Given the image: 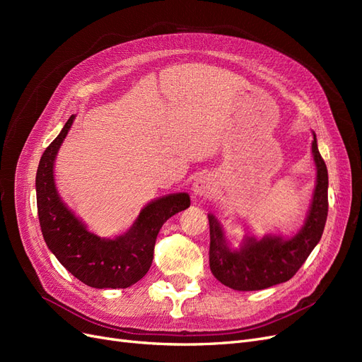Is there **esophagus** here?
Returning <instances> with one entry per match:
<instances>
[{"label":"esophagus","instance_id":"esophagus-1","mask_svg":"<svg viewBox=\"0 0 362 362\" xmlns=\"http://www.w3.org/2000/svg\"><path fill=\"white\" fill-rule=\"evenodd\" d=\"M192 192L194 196H198V198H208V196L214 193V182L210 177H206V175H201V177L194 180L192 185Z\"/></svg>","mask_w":362,"mask_h":362}]
</instances>
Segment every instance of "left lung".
<instances>
[{
	"instance_id": "8db88e82",
	"label": "left lung",
	"mask_w": 362,
	"mask_h": 362,
	"mask_svg": "<svg viewBox=\"0 0 362 362\" xmlns=\"http://www.w3.org/2000/svg\"><path fill=\"white\" fill-rule=\"evenodd\" d=\"M315 185L305 223L298 233L284 237L266 234L257 238L246 234L238 247L226 240L225 229L216 216L210 222V269L223 286L237 291H255L291 279L313 249L320 242L327 217V169L313 133Z\"/></svg>"
}]
</instances>
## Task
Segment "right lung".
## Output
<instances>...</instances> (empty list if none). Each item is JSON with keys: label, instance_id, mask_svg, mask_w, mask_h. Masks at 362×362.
I'll list each match as a JSON object with an SVG mask.
<instances>
[{"label": "right lung", "instance_id": "add662e5", "mask_svg": "<svg viewBox=\"0 0 362 362\" xmlns=\"http://www.w3.org/2000/svg\"><path fill=\"white\" fill-rule=\"evenodd\" d=\"M74 119L75 115L68 119L39 161L36 198L42 234L60 264L86 286L127 288L146 275L163 223L189 208L190 196L182 192L152 199L141 208L133 225L113 238L92 233L63 202L54 178V163Z\"/></svg>", "mask_w": 362, "mask_h": 362}]
</instances>
